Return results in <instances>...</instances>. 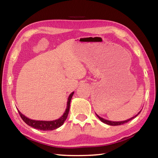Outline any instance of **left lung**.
<instances>
[{
  "label": "left lung",
  "instance_id": "obj_1",
  "mask_svg": "<svg viewBox=\"0 0 158 158\" xmlns=\"http://www.w3.org/2000/svg\"><path fill=\"white\" fill-rule=\"evenodd\" d=\"M140 112H141V111L139 112L138 114H139ZM138 114L136 115L135 116H134V117H132V118H130V119H127V120H126V121H118V122H116V121H107V120H105V119L102 118L100 117V116H98V114H96V115H97V116L99 118V119H100L102 122L105 123H106V124L109 125H123V124H124V123H126L129 122V121H131V120H132V119L135 118L136 116H138Z\"/></svg>",
  "mask_w": 158,
  "mask_h": 158
}]
</instances>
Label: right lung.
Listing matches in <instances>:
<instances>
[{"label": "right lung", "instance_id": "add662e5", "mask_svg": "<svg viewBox=\"0 0 158 158\" xmlns=\"http://www.w3.org/2000/svg\"><path fill=\"white\" fill-rule=\"evenodd\" d=\"M74 94V92H73L69 95L68 100V104H67V108L65 109V113L61 116L60 118L57 120H55V121H35V120H31L28 118L26 117L24 115H23L21 112L18 110L19 114L20 116L23 121H24L26 124L28 125L29 126L33 127L35 129L40 130H53L56 128H58L62 125L64 122L68 117V115L69 111V106H70V101L72 100V98H73V95Z\"/></svg>", "mask_w": 158, "mask_h": 158}]
</instances>
